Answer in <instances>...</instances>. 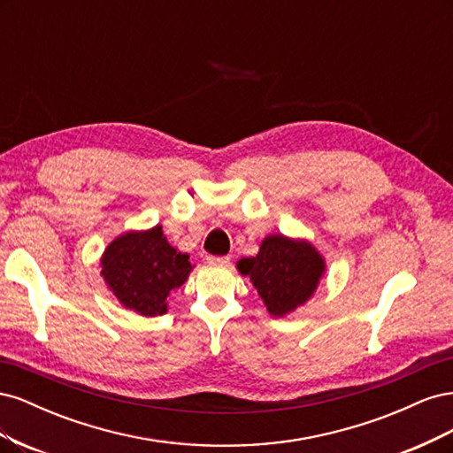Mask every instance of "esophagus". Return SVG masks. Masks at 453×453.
Instances as JSON below:
<instances>
[{
    "label": "esophagus",
    "instance_id": "1",
    "mask_svg": "<svg viewBox=\"0 0 453 453\" xmlns=\"http://www.w3.org/2000/svg\"><path fill=\"white\" fill-rule=\"evenodd\" d=\"M208 263L215 265V266H226V265H230V257H213V255H210Z\"/></svg>",
    "mask_w": 453,
    "mask_h": 453
}]
</instances>
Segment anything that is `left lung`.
Wrapping results in <instances>:
<instances>
[{"label":"left lung","instance_id":"left-lung-1","mask_svg":"<svg viewBox=\"0 0 453 453\" xmlns=\"http://www.w3.org/2000/svg\"><path fill=\"white\" fill-rule=\"evenodd\" d=\"M238 270L250 276L268 311L280 318L313 295L325 263L308 242L276 234L265 238L257 257L242 258Z\"/></svg>","mask_w":453,"mask_h":453}]
</instances>
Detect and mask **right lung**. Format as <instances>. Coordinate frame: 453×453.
<instances>
[{"instance_id":"right-lung-1","label":"right lung","mask_w":453,"mask_h":453,"mask_svg":"<svg viewBox=\"0 0 453 453\" xmlns=\"http://www.w3.org/2000/svg\"><path fill=\"white\" fill-rule=\"evenodd\" d=\"M188 255L164 238L160 226L128 232L109 243L102 257V276L120 304L153 318L166 311V298L190 272Z\"/></svg>"}]
</instances>
